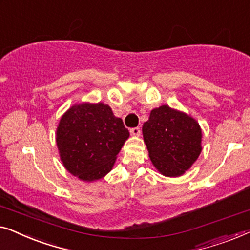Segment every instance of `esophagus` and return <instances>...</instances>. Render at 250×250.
<instances>
[{
    "mask_svg": "<svg viewBox=\"0 0 250 250\" xmlns=\"http://www.w3.org/2000/svg\"><path fill=\"white\" fill-rule=\"evenodd\" d=\"M130 133H131L132 136L138 137L140 135V128H139V126H136V128H131V129H130Z\"/></svg>",
    "mask_w": 250,
    "mask_h": 250,
    "instance_id": "1",
    "label": "esophagus"
}]
</instances>
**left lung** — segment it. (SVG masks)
Here are the masks:
<instances>
[{
    "mask_svg": "<svg viewBox=\"0 0 250 250\" xmlns=\"http://www.w3.org/2000/svg\"><path fill=\"white\" fill-rule=\"evenodd\" d=\"M154 167L165 177H180L202 152V129L194 118L167 105L154 108L143 125Z\"/></svg>",
    "mask_w": 250,
    "mask_h": 250,
    "instance_id": "obj_1",
    "label": "left lung"
}]
</instances>
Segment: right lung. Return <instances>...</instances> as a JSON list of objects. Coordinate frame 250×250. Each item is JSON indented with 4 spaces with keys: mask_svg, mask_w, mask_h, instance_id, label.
<instances>
[{
    "mask_svg": "<svg viewBox=\"0 0 250 250\" xmlns=\"http://www.w3.org/2000/svg\"><path fill=\"white\" fill-rule=\"evenodd\" d=\"M129 135L108 105L82 103L62 115L56 129V145L70 173L83 181H95L112 170Z\"/></svg>",
    "mask_w": 250,
    "mask_h": 250,
    "instance_id": "obj_1",
    "label": "right lung"
}]
</instances>
